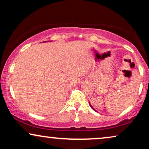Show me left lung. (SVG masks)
Listing matches in <instances>:
<instances>
[{
  "instance_id": "1",
  "label": "left lung",
  "mask_w": 149,
  "mask_h": 149,
  "mask_svg": "<svg viewBox=\"0 0 149 149\" xmlns=\"http://www.w3.org/2000/svg\"><path fill=\"white\" fill-rule=\"evenodd\" d=\"M89 105H90V107H91V109H93V110H94V111H95V110L94 109H93V108L92 107V106H91V104H90V102H89ZM96 112H97V111H96Z\"/></svg>"
}]
</instances>
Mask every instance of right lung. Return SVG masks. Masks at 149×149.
I'll return each instance as SVG.
<instances>
[{"label": "right lung", "mask_w": 149, "mask_h": 149, "mask_svg": "<svg viewBox=\"0 0 149 149\" xmlns=\"http://www.w3.org/2000/svg\"><path fill=\"white\" fill-rule=\"evenodd\" d=\"M45 42H47V41H45Z\"/></svg>", "instance_id": "add662e5"}]
</instances>
